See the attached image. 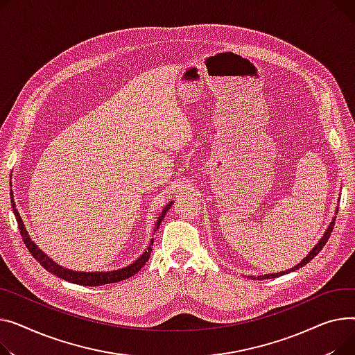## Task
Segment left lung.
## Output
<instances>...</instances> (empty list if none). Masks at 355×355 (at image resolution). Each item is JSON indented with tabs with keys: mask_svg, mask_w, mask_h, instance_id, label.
<instances>
[{
	"mask_svg": "<svg viewBox=\"0 0 355 355\" xmlns=\"http://www.w3.org/2000/svg\"><path fill=\"white\" fill-rule=\"evenodd\" d=\"M334 225H336V219H332V222L329 223V226H328V229H327V232L324 234V236L321 238V241H320L314 248H312V251L301 261V263L295 265L294 268H291V269H288V270H284V272H279V274H266V275H262V277H251V278H254V279H270V278H277V277H281V275H284V274H288L289 270H297V269L302 268L304 265H306L309 261L314 259V258L321 252V249L325 246V243L328 242V239H329V236H331V232H332V229H334Z\"/></svg>",
	"mask_w": 355,
	"mask_h": 355,
	"instance_id": "left-lung-1",
	"label": "left lung"
}]
</instances>
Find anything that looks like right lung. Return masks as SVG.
Here are the masks:
<instances>
[{"label": "right lung", "instance_id": "add662e5", "mask_svg": "<svg viewBox=\"0 0 355 355\" xmlns=\"http://www.w3.org/2000/svg\"><path fill=\"white\" fill-rule=\"evenodd\" d=\"M11 198H12V193H11ZM173 202H171L169 205H166L164 209L162 211V215L159 216L156 225H155V229H159L160 226V222L163 220L166 212H168L171 209ZM11 205H12V211H14V215H15V219H17V223H18V229H19V234L21 236H23V241L27 246V249L30 251V254L33 255V258L40 262V265L43 266L46 270H49V272L54 274L55 277L64 279V281H69V282H73V284H78V285H86V286H98V285H106V284H114V282H120V281H124L128 279L130 277H133L135 274H137L139 270L143 268V265L149 261L150 258V251H152V245H153V239L149 245V248L146 249V252L136 261L133 262L132 265L126 266V268H121V269H117V270H112V272H76V270H70V269H66L62 268L60 265H57L53 259H50L41 249L37 248V245L31 241V238L28 236L27 234V229L23 223V219H21L18 211L15 209V203H14V199H11Z\"/></svg>", "mask_w": 355, "mask_h": 355}]
</instances>
